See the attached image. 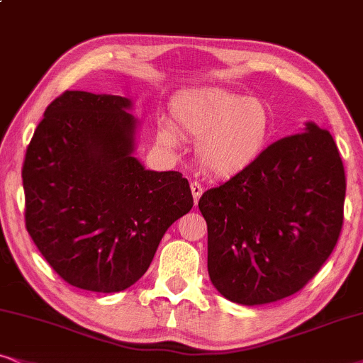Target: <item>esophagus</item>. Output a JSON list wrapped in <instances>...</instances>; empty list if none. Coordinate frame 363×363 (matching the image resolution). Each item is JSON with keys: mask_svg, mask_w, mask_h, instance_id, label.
Instances as JSON below:
<instances>
[{"mask_svg": "<svg viewBox=\"0 0 363 363\" xmlns=\"http://www.w3.org/2000/svg\"><path fill=\"white\" fill-rule=\"evenodd\" d=\"M191 192H192V197H194V203L197 204V203H199V197L203 196V186H201L197 181H192L191 182Z\"/></svg>", "mask_w": 363, "mask_h": 363, "instance_id": "1", "label": "esophagus"}]
</instances>
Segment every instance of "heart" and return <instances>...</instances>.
<instances>
[{
	"instance_id": "heart-1",
	"label": "heart",
	"mask_w": 363,
	"mask_h": 363,
	"mask_svg": "<svg viewBox=\"0 0 363 363\" xmlns=\"http://www.w3.org/2000/svg\"><path fill=\"white\" fill-rule=\"evenodd\" d=\"M172 121L177 132L197 139V162L216 177L238 176L255 166L273 137V113L263 100L223 89H201L179 97ZM157 135L164 145L177 144L171 125H160Z\"/></svg>"
}]
</instances>
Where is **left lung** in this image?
I'll return each mask as SVG.
<instances>
[{"instance_id":"1","label":"left lung","mask_w":363,"mask_h":363,"mask_svg":"<svg viewBox=\"0 0 363 363\" xmlns=\"http://www.w3.org/2000/svg\"><path fill=\"white\" fill-rule=\"evenodd\" d=\"M268 145L255 166L208 189V272L229 301L264 305L300 291L332 255L343 224L345 171L313 122Z\"/></svg>"}]
</instances>
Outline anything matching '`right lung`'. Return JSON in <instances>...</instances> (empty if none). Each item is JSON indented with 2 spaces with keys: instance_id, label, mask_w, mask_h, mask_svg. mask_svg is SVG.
<instances>
[{
  "instance_id": "obj_1",
  "label": "right lung",
  "mask_w": 363,
  "mask_h": 363,
  "mask_svg": "<svg viewBox=\"0 0 363 363\" xmlns=\"http://www.w3.org/2000/svg\"><path fill=\"white\" fill-rule=\"evenodd\" d=\"M130 107L118 95L63 91L26 149V229L55 272L82 290L132 286L194 204L181 172L147 171L134 157Z\"/></svg>"
}]
</instances>
